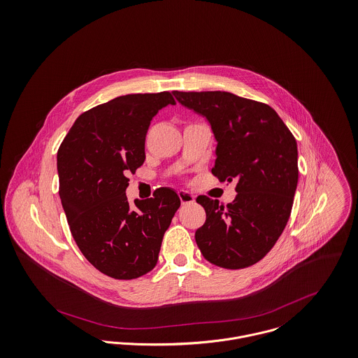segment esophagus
I'll return each instance as SVG.
<instances>
[{"label":"esophagus","mask_w":358,"mask_h":358,"mask_svg":"<svg viewBox=\"0 0 358 358\" xmlns=\"http://www.w3.org/2000/svg\"><path fill=\"white\" fill-rule=\"evenodd\" d=\"M178 198L182 204H189V203L195 201V196L187 191H178Z\"/></svg>","instance_id":"34e87169"}]
</instances>
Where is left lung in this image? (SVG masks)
<instances>
[{"label": "left lung", "instance_id": "left-lung-1", "mask_svg": "<svg viewBox=\"0 0 358 358\" xmlns=\"http://www.w3.org/2000/svg\"><path fill=\"white\" fill-rule=\"evenodd\" d=\"M177 101L206 117L217 140L211 173L238 180L227 206L200 195L206 222L195 240L203 257L225 269L261 261L282 234L298 184V148L289 129L265 103L229 92H173Z\"/></svg>", "mask_w": 358, "mask_h": 358}]
</instances>
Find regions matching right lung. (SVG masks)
I'll use <instances>...</instances> for the list:
<instances>
[{"label":"right lung","instance_id":"obj_1","mask_svg":"<svg viewBox=\"0 0 358 358\" xmlns=\"http://www.w3.org/2000/svg\"><path fill=\"white\" fill-rule=\"evenodd\" d=\"M170 92L120 96L80 114L57 151L59 195L71 235L101 273L131 280L151 272L181 201L170 188L126 198L129 173L145 160V136Z\"/></svg>","mask_w":358,"mask_h":358}]
</instances>
